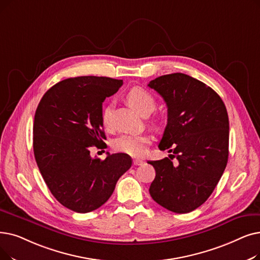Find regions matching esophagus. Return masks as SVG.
<instances>
[{
  "mask_svg": "<svg viewBox=\"0 0 260 260\" xmlns=\"http://www.w3.org/2000/svg\"><path fill=\"white\" fill-rule=\"evenodd\" d=\"M133 165H134V166H142V165H143V160L134 159V160H133Z\"/></svg>",
  "mask_w": 260,
  "mask_h": 260,
  "instance_id": "1",
  "label": "esophagus"
}]
</instances>
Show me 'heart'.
<instances>
[{
    "instance_id": "b5f03b06",
    "label": "heart",
    "mask_w": 260,
    "mask_h": 260,
    "mask_svg": "<svg viewBox=\"0 0 260 260\" xmlns=\"http://www.w3.org/2000/svg\"><path fill=\"white\" fill-rule=\"evenodd\" d=\"M128 104L136 109L140 115L148 116L156 107L154 95L140 87H134L126 93ZM102 123L105 127L111 125V106L107 105L102 112ZM151 138L146 135L124 134L114 141V149L117 152L127 154L133 157H141L146 151Z\"/></svg>"
}]
</instances>
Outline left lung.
I'll return each instance as SVG.
<instances>
[{"instance_id":"obj_1","label":"left lung","mask_w":260,"mask_h":260,"mask_svg":"<svg viewBox=\"0 0 260 260\" xmlns=\"http://www.w3.org/2000/svg\"><path fill=\"white\" fill-rule=\"evenodd\" d=\"M168 107V122L158 148L172 153L152 160L156 176L152 199L166 209L187 213L200 207L218 185L229 159L226 107L213 89L184 73L155 78L148 85Z\"/></svg>"}]
</instances>
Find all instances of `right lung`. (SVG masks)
I'll use <instances>...</instances> for the list:
<instances>
[{"label":"right lung","mask_w":260,"mask_h":260,"mask_svg":"<svg viewBox=\"0 0 260 260\" xmlns=\"http://www.w3.org/2000/svg\"><path fill=\"white\" fill-rule=\"evenodd\" d=\"M122 80L105 76L67 78L42 96L32 127L34 155L51 193L75 212L98 209L110 198L118 179L132 166L127 154L104 160L90 149H105L102 104Z\"/></svg>","instance_id":"right-lung-1"}]
</instances>
